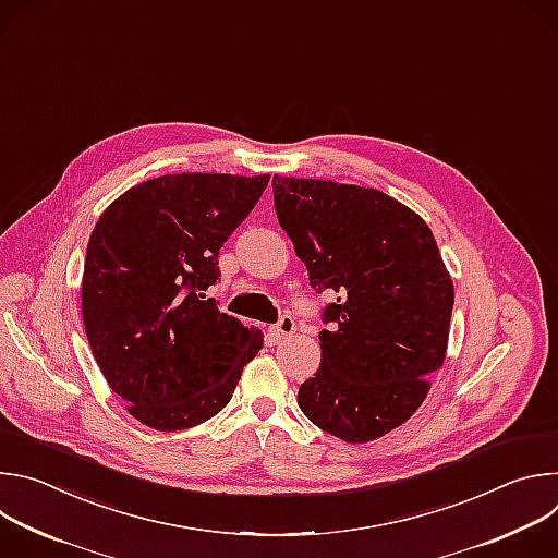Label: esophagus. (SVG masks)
<instances>
[{
    "instance_id": "1",
    "label": "esophagus",
    "mask_w": 558,
    "mask_h": 558,
    "mask_svg": "<svg viewBox=\"0 0 558 558\" xmlns=\"http://www.w3.org/2000/svg\"><path fill=\"white\" fill-rule=\"evenodd\" d=\"M295 331V323H293V317L289 315V313H284V315H280V320H278V325L271 329V336L276 338V340H284L287 336H291Z\"/></svg>"
}]
</instances>
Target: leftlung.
Masks as SVG:
<instances>
[{"instance_id": "8db88e82", "label": "left lung", "mask_w": 558, "mask_h": 558, "mask_svg": "<svg viewBox=\"0 0 558 558\" xmlns=\"http://www.w3.org/2000/svg\"><path fill=\"white\" fill-rule=\"evenodd\" d=\"M274 205L323 308L320 368L300 411L349 444L402 426L441 368L452 280L430 227L379 190L274 177Z\"/></svg>"}]
</instances>
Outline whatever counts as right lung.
I'll return each instance as SVG.
<instances>
[{
	"mask_svg": "<svg viewBox=\"0 0 558 558\" xmlns=\"http://www.w3.org/2000/svg\"><path fill=\"white\" fill-rule=\"evenodd\" d=\"M269 174H172L119 196L90 235L82 311L88 342L132 417L185 430L220 413L260 331L218 311L222 243L260 201Z\"/></svg>",
	"mask_w": 558,
	"mask_h": 558,
	"instance_id": "1",
	"label": "right lung"
}]
</instances>
